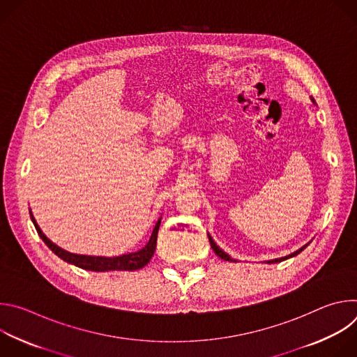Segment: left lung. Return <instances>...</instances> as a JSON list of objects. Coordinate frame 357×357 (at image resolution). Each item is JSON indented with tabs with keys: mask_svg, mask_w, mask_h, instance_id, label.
I'll list each match as a JSON object with an SVG mask.
<instances>
[{
	"mask_svg": "<svg viewBox=\"0 0 357 357\" xmlns=\"http://www.w3.org/2000/svg\"><path fill=\"white\" fill-rule=\"evenodd\" d=\"M311 100H312V103H314V105H315V100H314V98H312V97H311ZM208 237H209V241H211V247H212V248H213V251H215V252H216V256H218V257H220V259H222V260H225V261H234V263H236V261H237V260H234V259H231V257H230V256H229V254H227V252H225V251H223V250H222V248H220V247H219V245H218V244H216V243H215V240H213V238H212V236H211V234H209V233H208ZM310 243H311V241H310ZM310 243H307V244H305V245H302V247H301V248H298V250H296V251H294V252H291V254H288V256H285V257H280V259H274V260H268V261H267V264H274V263H281V261H284V260H288V259H291V257H295V256H298V254H299V252H301V251H302V250H303V248H307V247H308V244H310Z\"/></svg>",
	"mask_w": 357,
	"mask_h": 357,
	"instance_id": "8db88e82",
	"label": "left lung"
}]
</instances>
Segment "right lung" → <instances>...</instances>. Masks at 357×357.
<instances>
[{"instance_id": "add662e5", "label": "right lung", "mask_w": 357, "mask_h": 357, "mask_svg": "<svg viewBox=\"0 0 357 357\" xmlns=\"http://www.w3.org/2000/svg\"><path fill=\"white\" fill-rule=\"evenodd\" d=\"M29 215H31V220L39 234V237L43 240V243L52 250L58 257H61L63 261L73 264L79 268L87 270V271H134V270H139L144 266H146L149 263V260L154 256V251L157 247V236H158V230H160V225H161V219H158V222L155 223L154 230H152V234L149 237V241L138 251L134 252H127V254H121V256H116V257H105V256H86V254H75V252H69L63 248H61L59 245H56L55 243L50 241L43 231L40 230V227L38 226L31 209H29Z\"/></svg>"}]
</instances>
